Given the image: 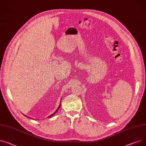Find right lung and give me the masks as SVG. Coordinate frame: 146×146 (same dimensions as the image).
I'll return each instance as SVG.
<instances>
[{
    "instance_id": "add662e5",
    "label": "right lung",
    "mask_w": 146,
    "mask_h": 146,
    "mask_svg": "<svg viewBox=\"0 0 146 146\" xmlns=\"http://www.w3.org/2000/svg\"><path fill=\"white\" fill-rule=\"evenodd\" d=\"M60 106H61V102H60V105H59V108H57V110H56L54 111V113H53L52 114H51V115H50L49 116H48V118H49V117H52V116H53V115H54V114H55V113H56V112L58 111V110L59 109V108H60ZM25 116H26V115H25ZM26 117H27L28 118H31V119H32V118H31V117H28V116H26Z\"/></svg>"
}]
</instances>
